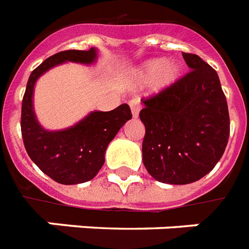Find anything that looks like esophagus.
I'll list each match as a JSON object with an SVG mask.
<instances>
[{
  "instance_id": "obj_1",
  "label": "esophagus",
  "mask_w": 249,
  "mask_h": 249,
  "mask_svg": "<svg viewBox=\"0 0 249 249\" xmlns=\"http://www.w3.org/2000/svg\"><path fill=\"white\" fill-rule=\"evenodd\" d=\"M129 106H130V109H132L133 117L138 116V112H140V103H138V101L133 99V101L129 102Z\"/></svg>"
}]
</instances>
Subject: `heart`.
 <instances>
[{"label":"heart","mask_w":249,"mask_h":249,"mask_svg":"<svg viewBox=\"0 0 249 249\" xmlns=\"http://www.w3.org/2000/svg\"><path fill=\"white\" fill-rule=\"evenodd\" d=\"M182 68L176 63H166L165 60H150L137 71V79L148 81L154 79V89L161 91L177 83L181 77Z\"/></svg>","instance_id":"obj_1"}]
</instances>
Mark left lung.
<instances>
[{
  "label": "left lung",
  "instance_id": "left-lung-1",
  "mask_svg": "<svg viewBox=\"0 0 249 249\" xmlns=\"http://www.w3.org/2000/svg\"><path fill=\"white\" fill-rule=\"evenodd\" d=\"M191 71L160 93L142 99V160L156 181L191 183L222 158L230 117L217 72L200 56L182 53Z\"/></svg>",
  "mask_w": 249,
  "mask_h": 249
}]
</instances>
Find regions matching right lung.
Returning a JSON list of instances; mask_svg holds the SVG:
<instances>
[{
  "label": "right lung",
  "instance_id": "right-lung-1",
  "mask_svg": "<svg viewBox=\"0 0 249 249\" xmlns=\"http://www.w3.org/2000/svg\"><path fill=\"white\" fill-rule=\"evenodd\" d=\"M97 50H64L56 53L33 70L21 102V137L27 154L45 174L62 185H75L93 179L105 164L107 146L120 128L132 119L128 105L107 112L94 111L64 130H45L33 111V88L37 79L64 62L91 64Z\"/></svg>",
  "mask_w": 249,
  "mask_h": 249
}]
</instances>
